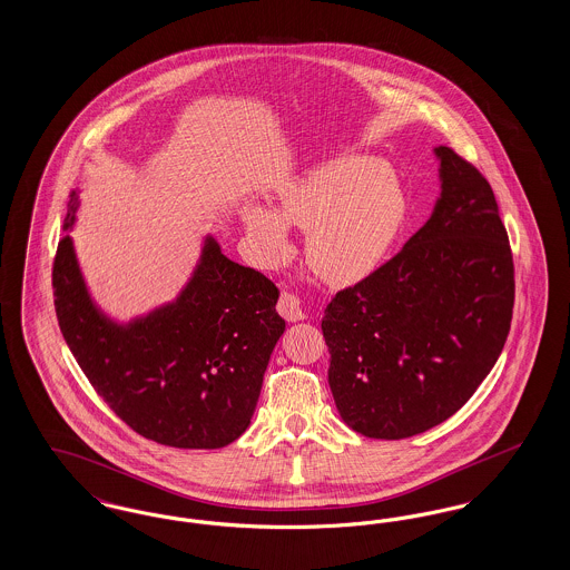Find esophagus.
Returning a JSON list of instances; mask_svg holds the SVG:
<instances>
[{"instance_id":"1","label":"esophagus","mask_w":570,"mask_h":570,"mask_svg":"<svg viewBox=\"0 0 570 570\" xmlns=\"http://www.w3.org/2000/svg\"><path fill=\"white\" fill-rule=\"evenodd\" d=\"M275 309L288 323H297V321H303V316H305L303 307H301V301L295 295H291V293H282L279 295Z\"/></svg>"}]
</instances>
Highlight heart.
<instances>
[{
	"instance_id": "b5f03b06",
	"label": "heart",
	"mask_w": 570,
	"mask_h": 570,
	"mask_svg": "<svg viewBox=\"0 0 570 570\" xmlns=\"http://www.w3.org/2000/svg\"><path fill=\"white\" fill-rule=\"evenodd\" d=\"M406 219V196L376 160L344 156L316 166L279 191L275 214L252 205L244 222L267 261L288 252V228L307 230L305 256L328 284L346 286L376 272Z\"/></svg>"
}]
</instances>
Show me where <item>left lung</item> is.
<instances>
[{
	"instance_id": "obj_1",
	"label": "left lung",
	"mask_w": 570,
	"mask_h": 570,
	"mask_svg": "<svg viewBox=\"0 0 570 570\" xmlns=\"http://www.w3.org/2000/svg\"><path fill=\"white\" fill-rule=\"evenodd\" d=\"M442 191L402 252L326 305L328 386L354 432L402 440L453 416L511 331L515 267L488 179L435 147Z\"/></svg>"
}]
</instances>
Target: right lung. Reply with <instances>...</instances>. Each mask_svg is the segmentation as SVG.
Listing matches in <instances>:
<instances>
[{"label": "right lung", "mask_w": 570, "mask_h": 570, "mask_svg": "<svg viewBox=\"0 0 570 570\" xmlns=\"http://www.w3.org/2000/svg\"><path fill=\"white\" fill-rule=\"evenodd\" d=\"M70 194L63 230L75 222ZM55 314L82 374L136 434L175 449H219L244 434L286 323L277 286L207 237L177 301L130 325L89 297L70 235L53 261Z\"/></svg>", "instance_id": "1"}]
</instances>
